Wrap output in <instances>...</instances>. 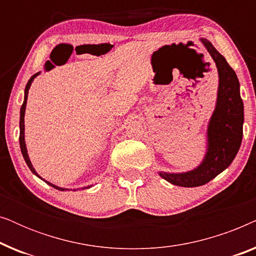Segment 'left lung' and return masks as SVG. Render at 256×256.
<instances>
[{
  "mask_svg": "<svg viewBox=\"0 0 256 256\" xmlns=\"http://www.w3.org/2000/svg\"><path fill=\"white\" fill-rule=\"evenodd\" d=\"M200 42L214 60L219 74L216 110L208 127V150L202 162L194 170L180 174L160 172V176L169 183L183 188L200 186L227 169L242 141L244 102L239 80L211 42L205 38H200Z\"/></svg>",
  "mask_w": 256,
  "mask_h": 256,
  "instance_id": "8db88e82",
  "label": "left lung"
}]
</instances>
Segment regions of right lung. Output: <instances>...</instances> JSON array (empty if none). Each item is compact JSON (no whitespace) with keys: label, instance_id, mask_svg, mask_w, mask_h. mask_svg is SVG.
Masks as SVG:
<instances>
[{"label":"right lung","instance_id":"right-lung-1","mask_svg":"<svg viewBox=\"0 0 256 256\" xmlns=\"http://www.w3.org/2000/svg\"><path fill=\"white\" fill-rule=\"evenodd\" d=\"M40 74V72L36 73V74H34L31 78L29 79V82H28L26 86V90H24V101H23V104L22 107H20V152H22V155L24 157V160H26V163L28 164V166H29V169L31 170V172L36 174V176L38 178H40V180H43L40 174H38L36 172V170H34V168L32 166V164H31V160L29 158V155H28V152H26V140H24V114H26V100H28V93H29V88L31 86V84H32L34 79L36 78V76ZM45 183L50 185V186L57 188V190H60V191H64V190H68V188H59L57 186V185H54L52 183H50V182L45 180H43ZM90 185H88V186H85V188H82V190L84 188H90ZM76 191V190H74Z\"/></svg>","mask_w":256,"mask_h":256}]
</instances>
